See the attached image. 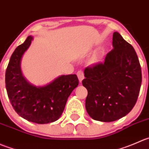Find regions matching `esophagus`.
Returning a JSON list of instances; mask_svg holds the SVG:
<instances>
[{"label": "esophagus", "instance_id": "obj_1", "mask_svg": "<svg viewBox=\"0 0 149 149\" xmlns=\"http://www.w3.org/2000/svg\"><path fill=\"white\" fill-rule=\"evenodd\" d=\"M77 77H78V79H79V82H82V79H84V73H83V72L82 71H78L77 72Z\"/></svg>", "mask_w": 149, "mask_h": 149}]
</instances>
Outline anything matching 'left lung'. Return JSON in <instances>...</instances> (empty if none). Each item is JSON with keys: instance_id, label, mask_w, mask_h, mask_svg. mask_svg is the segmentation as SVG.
I'll use <instances>...</instances> for the list:
<instances>
[{"instance_id": "obj_1", "label": "left lung", "mask_w": 149, "mask_h": 149, "mask_svg": "<svg viewBox=\"0 0 149 149\" xmlns=\"http://www.w3.org/2000/svg\"><path fill=\"white\" fill-rule=\"evenodd\" d=\"M113 49L103 63L84 71L82 85L88 90L85 108L97 121H116L126 116L139 95L142 74L133 47L120 33L113 34Z\"/></svg>"}]
</instances>
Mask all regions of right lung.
<instances>
[{
	"instance_id": "1",
	"label": "right lung",
	"mask_w": 149,
	"mask_h": 149,
	"mask_svg": "<svg viewBox=\"0 0 149 149\" xmlns=\"http://www.w3.org/2000/svg\"><path fill=\"white\" fill-rule=\"evenodd\" d=\"M28 36L11 55L6 72V88L16 112L25 120L38 124L54 123L60 118L79 80L76 74L61 75L43 86H36L23 76L21 61L30 46Z\"/></svg>"
}]
</instances>
